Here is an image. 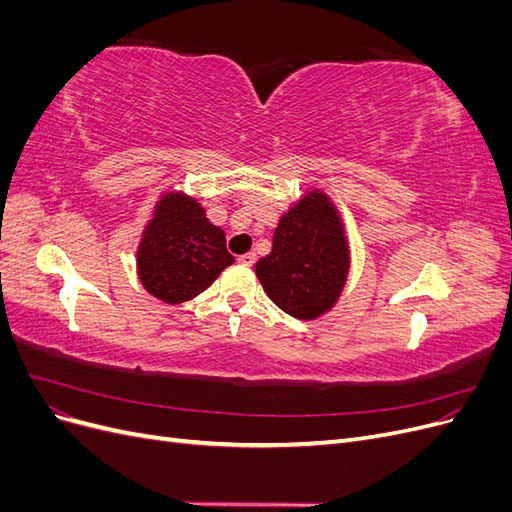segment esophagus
Here are the masks:
<instances>
[{
  "instance_id": "34e87169",
  "label": "esophagus",
  "mask_w": 512,
  "mask_h": 512,
  "mask_svg": "<svg viewBox=\"0 0 512 512\" xmlns=\"http://www.w3.org/2000/svg\"><path fill=\"white\" fill-rule=\"evenodd\" d=\"M239 262H241V265H245V267H252L254 262H256V254H254V252L241 254V256H239Z\"/></svg>"
}]
</instances>
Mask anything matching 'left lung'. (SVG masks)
I'll use <instances>...</instances> for the list:
<instances>
[{"label":"left lung","instance_id":"1","mask_svg":"<svg viewBox=\"0 0 512 512\" xmlns=\"http://www.w3.org/2000/svg\"><path fill=\"white\" fill-rule=\"evenodd\" d=\"M350 271L342 215L322 190L297 200L273 232L271 252L256 262L267 297L299 320H316L337 303Z\"/></svg>","mask_w":512,"mask_h":512}]
</instances>
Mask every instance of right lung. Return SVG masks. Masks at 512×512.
<instances>
[{"label": "right lung", "instance_id": "1", "mask_svg": "<svg viewBox=\"0 0 512 512\" xmlns=\"http://www.w3.org/2000/svg\"><path fill=\"white\" fill-rule=\"evenodd\" d=\"M235 262L226 232L207 220L205 207L183 192H164L136 250V273L164 303H183L207 290Z\"/></svg>", "mask_w": 512, "mask_h": 512}]
</instances>
